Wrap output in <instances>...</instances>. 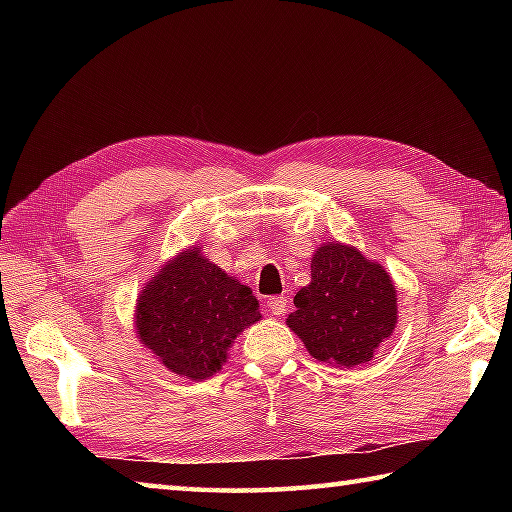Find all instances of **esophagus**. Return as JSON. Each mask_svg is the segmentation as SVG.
<instances>
[{
    "label": "esophagus",
    "mask_w": 512,
    "mask_h": 512,
    "mask_svg": "<svg viewBox=\"0 0 512 512\" xmlns=\"http://www.w3.org/2000/svg\"><path fill=\"white\" fill-rule=\"evenodd\" d=\"M268 308H270V312L275 314V317H281V314L288 310V299L286 297H273L268 301Z\"/></svg>",
    "instance_id": "1"
}]
</instances>
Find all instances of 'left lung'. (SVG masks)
Instances as JSON below:
<instances>
[{
    "label": "left lung",
    "mask_w": 512,
    "mask_h": 512,
    "mask_svg": "<svg viewBox=\"0 0 512 512\" xmlns=\"http://www.w3.org/2000/svg\"><path fill=\"white\" fill-rule=\"evenodd\" d=\"M396 323V286L387 270L341 242L314 250L310 284L297 292L286 319L312 358L347 369L372 361Z\"/></svg>",
    "instance_id": "obj_1"
}]
</instances>
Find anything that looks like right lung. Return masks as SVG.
<instances>
[{"label": "right lung", "instance_id": "1", "mask_svg": "<svg viewBox=\"0 0 512 512\" xmlns=\"http://www.w3.org/2000/svg\"><path fill=\"white\" fill-rule=\"evenodd\" d=\"M259 319L253 290L209 262L198 246L162 264L134 310L140 343L169 372L189 380L220 372L237 336Z\"/></svg>", "mask_w": 512, "mask_h": 512}]
</instances>
